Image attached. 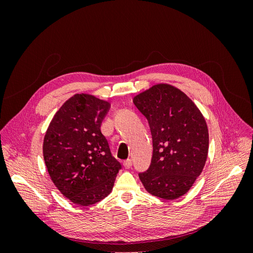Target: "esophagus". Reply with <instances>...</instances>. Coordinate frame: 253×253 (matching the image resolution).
<instances>
[{
  "mask_svg": "<svg viewBox=\"0 0 253 253\" xmlns=\"http://www.w3.org/2000/svg\"><path fill=\"white\" fill-rule=\"evenodd\" d=\"M124 166H125L126 169H129V168L132 167V160L131 159H126V162L124 163Z\"/></svg>",
  "mask_w": 253,
  "mask_h": 253,
  "instance_id": "34e87169",
  "label": "esophagus"
}]
</instances>
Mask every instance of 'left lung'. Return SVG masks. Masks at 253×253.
I'll use <instances>...</instances> for the list:
<instances>
[{
    "label": "left lung",
    "mask_w": 253,
    "mask_h": 253,
    "mask_svg": "<svg viewBox=\"0 0 253 253\" xmlns=\"http://www.w3.org/2000/svg\"><path fill=\"white\" fill-rule=\"evenodd\" d=\"M133 102L148 119L153 140L151 165L139 178L150 194L176 200L204 169L209 149L206 120L194 102L170 84H156Z\"/></svg>",
    "instance_id": "left-lung-1"
}]
</instances>
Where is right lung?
I'll return each mask as SVG.
<instances>
[{"mask_svg":"<svg viewBox=\"0 0 253 253\" xmlns=\"http://www.w3.org/2000/svg\"><path fill=\"white\" fill-rule=\"evenodd\" d=\"M109 110L108 101L75 95L55 114L44 137V162L52 182L79 206L108 196L121 169L100 129Z\"/></svg>","mask_w":253,"mask_h":253,"instance_id":"add662e5","label":"right lung"}]
</instances>
